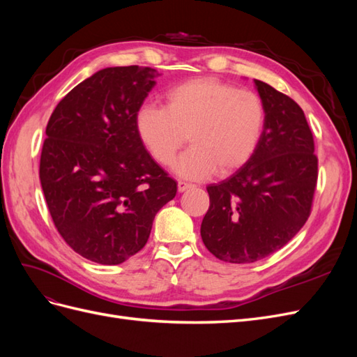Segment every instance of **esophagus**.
<instances>
[{
  "label": "esophagus",
  "instance_id": "esophagus-1",
  "mask_svg": "<svg viewBox=\"0 0 357 357\" xmlns=\"http://www.w3.org/2000/svg\"><path fill=\"white\" fill-rule=\"evenodd\" d=\"M190 188H193L192 183H188V181L178 180V183H177V189H178V192H185L186 189H190Z\"/></svg>",
  "mask_w": 357,
  "mask_h": 357
}]
</instances>
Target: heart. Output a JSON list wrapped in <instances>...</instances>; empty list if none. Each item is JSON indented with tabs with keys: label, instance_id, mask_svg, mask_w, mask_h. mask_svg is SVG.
<instances>
[{
	"label": "heart",
	"instance_id": "b5f03b06",
	"mask_svg": "<svg viewBox=\"0 0 357 357\" xmlns=\"http://www.w3.org/2000/svg\"><path fill=\"white\" fill-rule=\"evenodd\" d=\"M264 100L253 91L213 77L172 86L164 107L143 105L137 134L158 164L169 167L178 150L192 146L174 164L178 176L201 180L215 171L231 174L255 155L265 129Z\"/></svg>",
	"mask_w": 357,
	"mask_h": 357
}]
</instances>
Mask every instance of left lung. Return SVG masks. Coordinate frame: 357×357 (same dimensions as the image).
<instances>
[{"label":"left lung","instance_id":"8db88e82","mask_svg":"<svg viewBox=\"0 0 357 357\" xmlns=\"http://www.w3.org/2000/svg\"><path fill=\"white\" fill-rule=\"evenodd\" d=\"M266 110L253 158L207 188L201 225L205 247L231 264H250L284 247L305 225L317 186L319 160L304 112L265 82L255 80Z\"/></svg>","mask_w":357,"mask_h":357}]
</instances>
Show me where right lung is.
<instances>
[{"label":"right lung","mask_w":357,"mask_h":357,"mask_svg":"<svg viewBox=\"0 0 357 357\" xmlns=\"http://www.w3.org/2000/svg\"><path fill=\"white\" fill-rule=\"evenodd\" d=\"M153 68L112 67L71 89L53 110L40 158L52 220L75 253L119 265L146 245L177 183L147 153L135 117Z\"/></svg>","instance_id":"add662e5"}]
</instances>
